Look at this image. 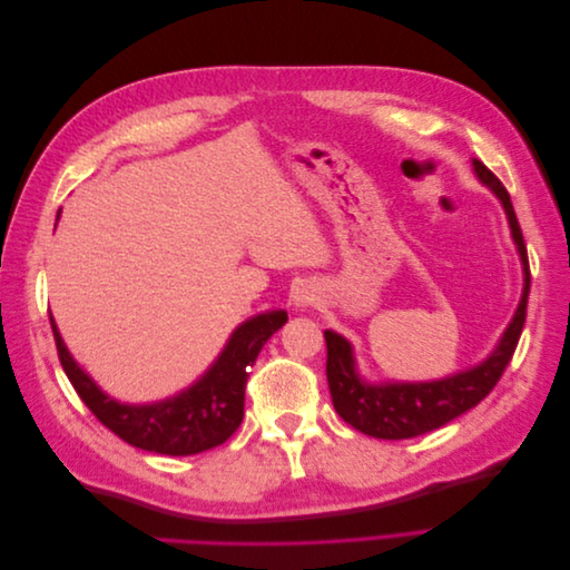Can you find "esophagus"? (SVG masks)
<instances>
[{"mask_svg": "<svg viewBox=\"0 0 570 570\" xmlns=\"http://www.w3.org/2000/svg\"><path fill=\"white\" fill-rule=\"evenodd\" d=\"M292 299H295L297 306H312L316 302V292L312 285H299L295 289V295H292Z\"/></svg>", "mask_w": 570, "mask_h": 570, "instance_id": "esophagus-1", "label": "esophagus"}]
</instances>
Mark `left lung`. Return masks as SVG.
<instances>
[{"mask_svg": "<svg viewBox=\"0 0 570 570\" xmlns=\"http://www.w3.org/2000/svg\"><path fill=\"white\" fill-rule=\"evenodd\" d=\"M473 168L478 178L485 183L492 193L502 202L513 243L519 247L521 262H523V297L519 308L507 327V333L499 340L497 350L478 364L471 371H461L456 375L442 377V381L433 383H381L371 385L361 381L352 344L342 335L325 331V347H327V361H325V375L327 387H331L333 406L340 416L347 421L352 428L361 430L364 435L377 438V440H409L430 430H438L444 423L454 421L461 413L480 404L492 392V387L499 383L504 368L515 352L519 344L523 323H525V308H528V292H530V266H528V249L523 243V233L515 218L511 197L507 187L502 185L492 170L482 164L473 161Z\"/></svg>", "mask_w": 570, "mask_h": 570, "instance_id": "8db88e82", "label": "left lung"}]
</instances>
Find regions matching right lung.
I'll return each instance as SVG.
<instances>
[{
    "label": "right lung",
    "mask_w": 570,
    "mask_h": 570,
    "mask_svg": "<svg viewBox=\"0 0 570 570\" xmlns=\"http://www.w3.org/2000/svg\"><path fill=\"white\" fill-rule=\"evenodd\" d=\"M285 321V312H268L245 321L230 335L214 366L193 387L157 404L130 406L111 400L95 385L92 377L68 354L57 323L49 316L61 366L97 421L137 450L168 456L214 450L235 433L245 416L247 368L254 366L266 340L281 331Z\"/></svg>",
    "instance_id": "add662e5"
}]
</instances>
